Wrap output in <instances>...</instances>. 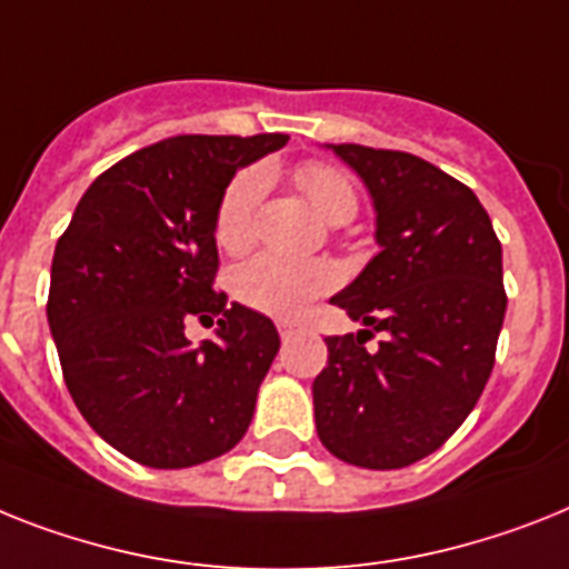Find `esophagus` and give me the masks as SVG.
<instances>
[{
  "instance_id": "1",
  "label": "esophagus",
  "mask_w": 569,
  "mask_h": 569,
  "mask_svg": "<svg viewBox=\"0 0 569 569\" xmlns=\"http://www.w3.org/2000/svg\"><path fill=\"white\" fill-rule=\"evenodd\" d=\"M296 331H299V326H293V322H279L281 340H290V337H293Z\"/></svg>"
}]
</instances>
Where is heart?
<instances>
[{
    "mask_svg": "<svg viewBox=\"0 0 569 569\" xmlns=\"http://www.w3.org/2000/svg\"><path fill=\"white\" fill-rule=\"evenodd\" d=\"M296 186L328 223H346L358 214V189L335 166L302 162L296 168ZM267 171L261 166L243 168L229 180L214 211V241L223 252H243L256 241L258 206L264 200ZM340 273L322 258H290L279 252H258L232 270V296L252 311L270 317H299L317 296L337 288Z\"/></svg>",
    "mask_w": 569,
    "mask_h": 569,
    "instance_id": "heart-1",
    "label": "heart"
}]
</instances>
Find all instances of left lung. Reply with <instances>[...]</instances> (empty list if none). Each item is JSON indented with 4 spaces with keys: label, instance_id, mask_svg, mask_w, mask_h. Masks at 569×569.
<instances>
[{
    "label": "left lung",
    "instance_id": "1",
    "mask_svg": "<svg viewBox=\"0 0 569 569\" xmlns=\"http://www.w3.org/2000/svg\"><path fill=\"white\" fill-rule=\"evenodd\" d=\"M375 203L380 252L337 308L383 331L328 337L313 380L319 442L337 459L392 471L448 442L480 401L506 317L503 250L468 186L403 150L328 144Z\"/></svg>",
    "mask_w": 569,
    "mask_h": 569
}]
</instances>
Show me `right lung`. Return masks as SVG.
Here are the masks:
<instances>
[{
  "instance_id": "add662e5",
  "label": "right lung",
  "mask_w": 569,
  "mask_h": 569,
  "mask_svg": "<svg viewBox=\"0 0 569 569\" xmlns=\"http://www.w3.org/2000/svg\"><path fill=\"white\" fill-rule=\"evenodd\" d=\"M284 133L173 136L107 168L51 258L49 328L74 407L148 468H191L241 442L279 351L264 313L214 290V211L234 171ZM213 325L191 347L184 322Z\"/></svg>"
}]
</instances>
